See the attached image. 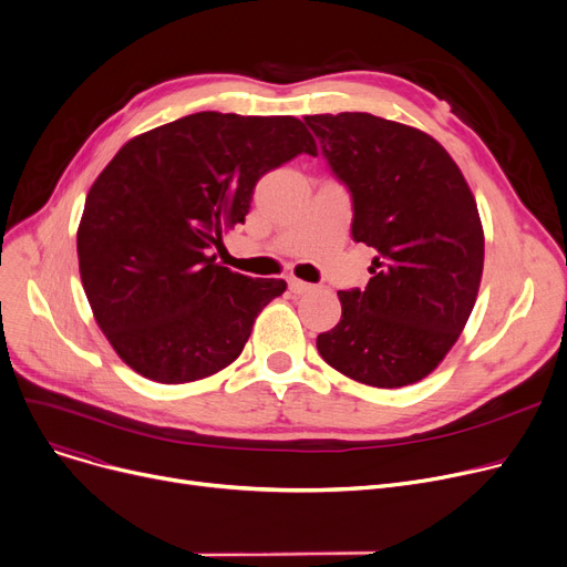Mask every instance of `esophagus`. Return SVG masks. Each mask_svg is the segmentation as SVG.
Segmentation results:
<instances>
[{
  "mask_svg": "<svg viewBox=\"0 0 567 567\" xmlns=\"http://www.w3.org/2000/svg\"><path fill=\"white\" fill-rule=\"evenodd\" d=\"M289 289H291L293 293H308V291H312V285H310V282H303V280H299V278H289Z\"/></svg>",
  "mask_w": 567,
  "mask_h": 567,
  "instance_id": "34e87169",
  "label": "esophagus"
}]
</instances>
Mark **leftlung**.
Wrapping results in <instances>:
<instances>
[{"mask_svg":"<svg viewBox=\"0 0 567 567\" xmlns=\"http://www.w3.org/2000/svg\"><path fill=\"white\" fill-rule=\"evenodd\" d=\"M331 172L351 193L355 244L377 250L365 289L338 291L342 317L321 359L377 389L427 377L457 342L485 259L478 206L427 133L368 112L312 114Z\"/></svg>","mask_w":567,"mask_h":567,"instance_id":"1","label":"left lung"}]
</instances>
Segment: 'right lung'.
Instances as JSON below:
<instances>
[{
	"label": "right lung",
	"instance_id": "right-lung-1",
	"mask_svg": "<svg viewBox=\"0 0 567 567\" xmlns=\"http://www.w3.org/2000/svg\"><path fill=\"white\" fill-rule=\"evenodd\" d=\"M317 144L296 116L197 112L126 142L99 174L78 227L80 278L101 331L158 383L212 377L244 351L287 289L216 264L259 178Z\"/></svg>",
	"mask_w": 567,
	"mask_h": 567
}]
</instances>
